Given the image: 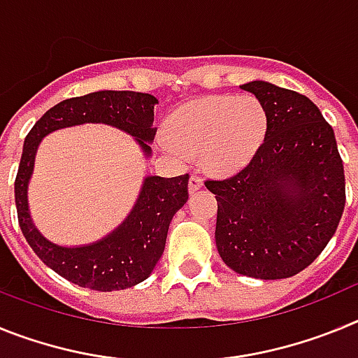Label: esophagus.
<instances>
[{"mask_svg":"<svg viewBox=\"0 0 358 358\" xmlns=\"http://www.w3.org/2000/svg\"><path fill=\"white\" fill-rule=\"evenodd\" d=\"M188 188H189V194H195L197 189L202 188V179L199 176H192L189 177V182H188Z\"/></svg>","mask_w":358,"mask_h":358,"instance_id":"34e87169","label":"esophagus"}]
</instances>
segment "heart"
Listing matches in <instances>:
<instances>
[{
    "label": "heart",
    "mask_w": 358,
    "mask_h": 358,
    "mask_svg": "<svg viewBox=\"0 0 358 358\" xmlns=\"http://www.w3.org/2000/svg\"><path fill=\"white\" fill-rule=\"evenodd\" d=\"M170 138L159 141L173 157L194 154L202 166L229 176L251 163L267 134V110L252 94H218L185 103L170 116Z\"/></svg>",
    "instance_id": "b5f03b06"
}]
</instances>
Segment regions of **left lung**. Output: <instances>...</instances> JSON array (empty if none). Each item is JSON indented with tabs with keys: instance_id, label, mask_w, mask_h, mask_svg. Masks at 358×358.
<instances>
[{
	"instance_id": "8db88e82",
	"label": "left lung",
	"mask_w": 358,
	"mask_h": 358,
	"mask_svg": "<svg viewBox=\"0 0 358 358\" xmlns=\"http://www.w3.org/2000/svg\"><path fill=\"white\" fill-rule=\"evenodd\" d=\"M267 110V134L251 163L206 181L218 202L215 242L224 264L260 280L301 273L334 236L346 202L334 129L310 98L271 82L240 85Z\"/></svg>"
}]
</instances>
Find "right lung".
<instances>
[{
	"label": "right lung",
	"mask_w": 358,
	"mask_h": 358,
	"mask_svg": "<svg viewBox=\"0 0 358 358\" xmlns=\"http://www.w3.org/2000/svg\"><path fill=\"white\" fill-rule=\"evenodd\" d=\"M157 98L136 91H94L68 98L41 116L24 140L15 177V208L28 245L59 276L78 287L113 292L147 280L164 251L173 215L188 201V173L177 177L147 176L131 213L116 229L85 245H59L37 229L28 208V182L43 138L59 129L84 123H103L127 132L152 156L154 106Z\"/></svg>",
	"instance_id": "right-lung-1"
}]
</instances>
